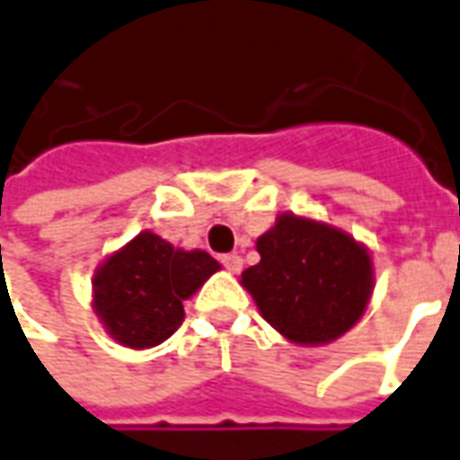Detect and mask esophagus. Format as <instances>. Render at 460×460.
Here are the masks:
<instances>
[{"label":"esophagus","mask_w":460,"mask_h":460,"mask_svg":"<svg viewBox=\"0 0 460 460\" xmlns=\"http://www.w3.org/2000/svg\"><path fill=\"white\" fill-rule=\"evenodd\" d=\"M221 263H224V269L231 271V274H239L241 266H243V259H241L239 253H224L221 256Z\"/></svg>","instance_id":"esophagus-1"}]
</instances>
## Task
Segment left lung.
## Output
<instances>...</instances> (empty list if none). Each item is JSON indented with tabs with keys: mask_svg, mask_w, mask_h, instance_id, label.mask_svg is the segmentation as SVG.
Masks as SVG:
<instances>
[{
	"mask_svg": "<svg viewBox=\"0 0 460 460\" xmlns=\"http://www.w3.org/2000/svg\"><path fill=\"white\" fill-rule=\"evenodd\" d=\"M261 261L241 274L261 316L298 346H323L351 331L374 294V259L326 221L279 214L256 239Z\"/></svg>",
	"mask_w": 460,
	"mask_h": 460,
	"instance_id": "1",
	"label": "left lung"
}]
</instances>
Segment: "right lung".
Wrapping results in <instances>:
<instances>
[{
	"mask_svg": "<svg viewBox=\"0 0 460 460\" xmlns=\"http://www.w3.org/2000/svg\"><path fill=\"white\" fill-rule=\"evenodd\" d=\"M219 269L211 253L176 249L154 231H139L96 266L92 308L114 341L144 351L181 326L184 301Z\"/></svg>",
	"mask_w": 460,
	"mask_h": 460,
	"instance_id": "1",
	"label": "right lung"
}]
</instances>
